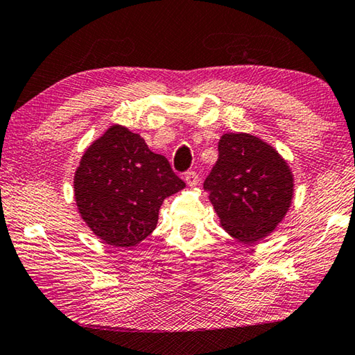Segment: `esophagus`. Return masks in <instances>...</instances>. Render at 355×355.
Listing matches in <instances>:
<instances>
[{"mask_svg":"<svg viewBox=\"0 0 355 355\" xmlns=\"http://www.w3.org/2000/svg\"><path fill=\"white\" fill-rule=\"evenodd\" d=\"M200 182V178L197 175V172H187L186 173V183L189 187H196Z\"/></svg>","mask_w":355,"mask_h":355,"instance_id":"34e87169","label":"esophagus"}]
</instances>
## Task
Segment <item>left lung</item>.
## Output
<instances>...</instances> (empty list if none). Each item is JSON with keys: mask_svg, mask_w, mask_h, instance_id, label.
Here are the masks:
<instances>
[{"mask_svg": "<svg viewBox=\"0 0 355 355\" xmlns=\"http://www.w3.org/2000/svg\"><path fill=\"white\" fill-rule=\"evenodd\" d=\"M220 226L243 245L272 234L294 198V175L274 146L246 132H226L205 182Z\"/></svg>", "mask_w": 355, "mask_h": 355, "instance_id": "1", "label": "left lung"}]
</instances>
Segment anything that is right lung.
<instances>
[{
  "mask_svg": "<svg viewBox=\"0 0 355 355\" xmlns=\"http://www.w3.org/2000/svg\"><path fill=\"white\" fill-rule=\"evenodd\" d=\"M184 187L166 157L121 124L92 141L73 175L83 221L114 248L137 246L154 232L163 200Z\"/></svg>",
  "mask_w": 355,
  "mask_h": 355,
  "instance_id": "1",
  "label": "right lung"
}]
</instances>
